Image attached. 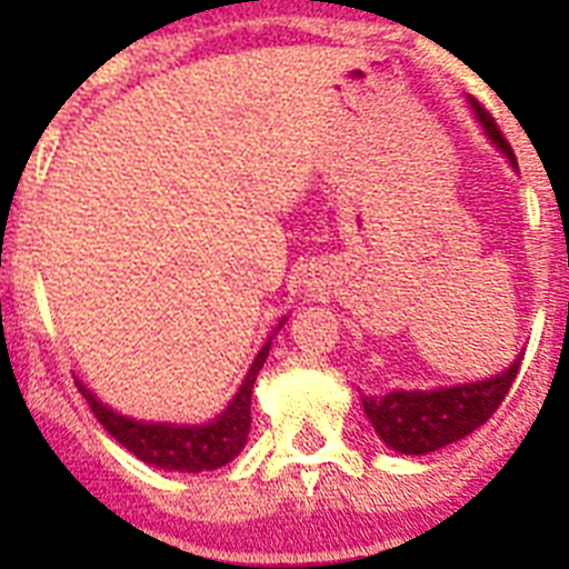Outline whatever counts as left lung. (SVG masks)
Returning <instances> with one entry per match:
<instances>
[{"label": "left lung", "instance_id": "left-lung-1", "mask_svg": "<svg viewBox=\"0 0 569 569\" xmlns=\"http://www.w3.org/2000/svg\"><path fill=\"white\" fill-rule=\"evenodd\" d=\"M481 127L517 168V156L505 141L502 129L496 127L490 111L481 102L472 100ZM522 357L513 360L508 372L496 378L478 380V383H460V387L431 389V392H387V396H363V410L378 437L389 449L401 455H428L449 442H458L478 431L508 396L513 378L520 375Z\"/></svg>", "mask_w": 569, "mask_h": 569}]
</instances>
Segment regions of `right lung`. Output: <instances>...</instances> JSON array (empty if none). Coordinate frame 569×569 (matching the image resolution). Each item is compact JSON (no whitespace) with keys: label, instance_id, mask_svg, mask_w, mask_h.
<instances>
[{"label":"right lung","instance_id":"right-lung-1","mask_svg":"<svg viewBox=\"0 0 569 569\" xmlns=\"http://www.w3.org/2000/svg\"><path fill=\"white\" fill-rule=\"evenodd\" d=\"M268 346L262 348L250 366L248 378L214 422L209 425H147L114 413L106 405L93 398L91 389L79 383V392L91 405L93 416L114 437V440L129 449L136 458H141L150 467L180 469V472H203V469H218L230 463L241 451L250 431V392L259 369L266 363Z\"/></svg>","mask_w":569,"mask_h":569}]
</instances>
